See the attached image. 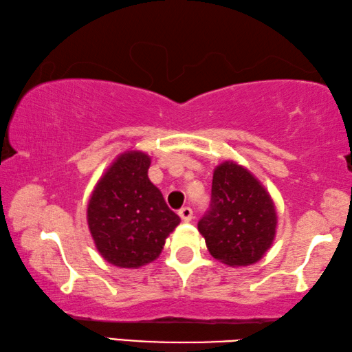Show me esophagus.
<instances>
[{
  "label": "esophagus",
  "mask_w": 352,
  "mask_h": 352,
  "mask_svg": "<svg viewBox=\"0 0 352 352\" xmlns=\"http://www.w3.org/2000/svg\"><path fill=\"white\" fill-rule=\"evenodd\" d=\"M178 216H180L184 222H190V220H192V210H190L189 206H184L180 211H178Z\"/></svg>",
  "instance_id": "esophagus-1"
}]
</instances>
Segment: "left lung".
<instances>
[{
    "label": "left lung",
    "instance_id": "obj_1",
    "mask_svg": "<svg viewBox=\"0 0 352 352\" xmlns=\"http://www.w3.org/2000/svg\"><path fill=\"white\" fill-rule=\"evenodd\" d=\"M275 204L252 172L234 162L214 169L211 205L199 222L214 259L230 267L258 262L276 234Z\"/></svg>",
    "mask_w": 352,
    "mask_h": 352
}]
</instances>
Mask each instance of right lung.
Returning <instances> with one entry per match:
<instances>
[{
	"label": "right lung",
	"mask_w": 352,
	"mask_h": 352,
	"mask_svg": "<svg viewBox=\"0 0 352 352\" xmlns=\"http://www.w3.org/2000/svg\"><path fill=\"white\" fill-rule=\"evenodd\" d=\"M151 157L140 151L119 155L100 177L87 208V222L100 256L121 269H138L162 253L180 223L162 190L148 180Z\"/></svg>",
	"instance_id": "right-lung-1"
}]
</instances>
